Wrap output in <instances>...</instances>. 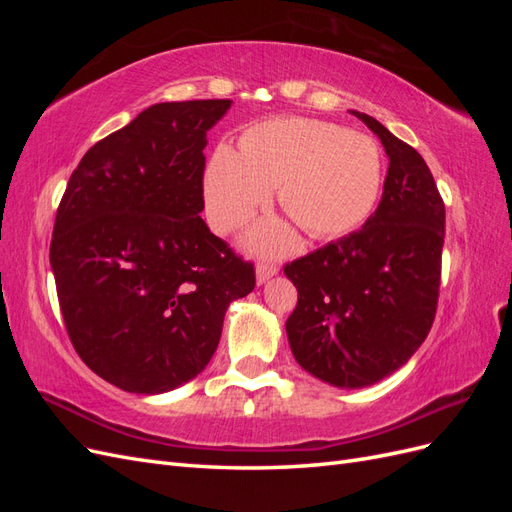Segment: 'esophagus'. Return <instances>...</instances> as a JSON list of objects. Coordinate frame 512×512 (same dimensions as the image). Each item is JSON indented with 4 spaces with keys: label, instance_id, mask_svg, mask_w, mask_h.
Wrapping results in <instances>:
<instances>
[{
    "label": "esophagus",
    "instance_id": "1",
    "mask_svg": "<svg viewBox=\"0 0 512 512\" xmlns=\"http://www.w3.org/2000/svg\"><path fill=\"white\" fill-rule=\"evenodd\" d=\"M277 273V265H273V262L269 260H260L258 267H256V280L258 284H265L269 277H273Z\"/></svg>",
    "mask_w": 512,
    "mask_h": 512
}]
</instances>
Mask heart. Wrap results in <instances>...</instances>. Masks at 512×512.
<instances>
[{
  "mask_svg": "<svg viewBox=\"0 0 512 512\" xmlns=\"http://www.w3.org/2000/svg\"><path fill=\"white\" fill-rule=\"evenodd\" d=\"M382 153L374 138L335 123L284 117L262 121L239 141L222 145L205 170V203L215 230L245 226L275 188L277 205L312 239H335L359 228L382 188ZM254 245L286 252L294 232L282 222L260 226Z\"/></svg>",
  "mask_w": 512,
  "mask_h": 512,
  "instance_id": "b5f03b06",
  "label": "heart"
}]
</instances>
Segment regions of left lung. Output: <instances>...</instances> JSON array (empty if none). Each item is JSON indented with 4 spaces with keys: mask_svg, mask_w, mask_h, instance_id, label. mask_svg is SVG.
Returning a JSON list of instances; mask_svg holds the SVG:
<instances>
[{
    "mask_svg": "<svg viewBox=\"0 0 512 512\" xmlns=\"http://www.w3.org/2000/svg\"><path fill=\"white\" fill-rule=\"evenodd\" d=\"M389 158L365 226L286 262L299 299L286 320L294 359L339 389L391 376L425 342L438 309L444 200L425 160L380 121L352 111Z\"/></svg>",
    "mask_w": 512,
    "mask_h": 512,
    "instance_id": "8db88e82",
    "label": "left lung"
}]
</instances>
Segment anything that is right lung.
<instances>
[{
  "label": "right lung",
  "mask_w": 512,
  "mask_h": 512,
  "mask_svg": "<svg viewBox=\"0 0 512 512\" xmlns=\"http://www.w3.org/2000/svg\"><path fill=\"white\" fill-rule=\"evenodd\" d=\"M230 100L153 104L91 147L61 196L51 267L83 363L138 395L173 391L207 367L228 305L256 286L207 228V132Z\"/></svg>",
  "instance_id": "add662e5"
}]
</instances>
